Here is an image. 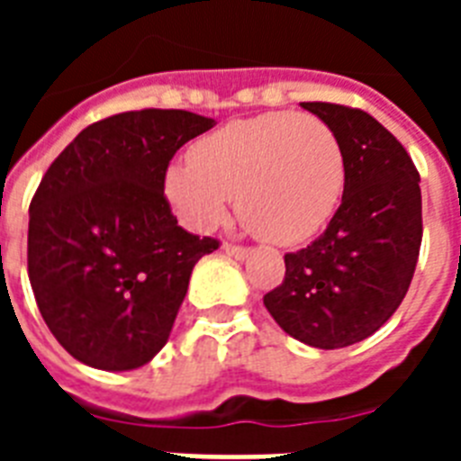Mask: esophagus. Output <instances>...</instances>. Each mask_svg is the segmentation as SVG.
<instances>
[{
	"mask_svg": "<svg viewBox=\"0 0 461 461\" xmlns=\"http://www.w3.org/2000/svg\"><path fill=\"white\" fill-rule=\"evenodd\" d=\"M223 251H226L228 256L238 258V260H242V258H247V256H249V249H247V247H242V244L226 242V244H223Z\"/></svg>",
	"mask_w": 461,
	"mask_h": 461,
	"instance_id": "1",
	"label": "esophagus"
}]
</instances>
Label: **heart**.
I'll return each mask as SVG.
<instances>
[{"label": "heart", "instance_id": "1", "mask_svg": "<svg viewBox=\"0 0 461 461\" xmlns=\"http://www.w3.org/2000/svg\"><path fill=\"white\" fill-rule=\"evenodd\" d=\"M344 185V148L332 126L293 110L230 122L195 142L191 161L166 170V194L189 226L221 223L238 195L244 226L286 247L319 233Z\"/></svg>", "mask_w": 461, "mask_h": 461}]
</instances>
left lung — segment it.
I'll list each match as a JSON object with an SVG mask.
<instances>
[{
	"label": "left lung",
	"mask_w": 461,
	"mask_h": 461,
	"mask_svg": "<svg viewBox=\"0 0 461 461\" xmlns=\"http://www.w3.org/2000/svg\"><path fill=\"white\" fill-rule=\"evenodd\" d=\"M346 157L341 205L321 238L284 256L286 276L263 304L284 332L313 348H344L397 312L422 242L420 175L404 145L369 113L309 101Z\"/></svg>",
	"instance_id": "obj_1"
}]
</instances>
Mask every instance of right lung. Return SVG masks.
<instances>
[{
	"mask_svg": "<svg viewBox=\"0 0 461 461\" xmlns=\"http://www.w3.org/2000/svg\"><path fill=\"white\" fill-rule=\"evenodd\" d=\"M212 126L189 110H129L83 129L43 175L27 272L41 316L76 360L126 372L168 341L191 270L219 240L177 226L166 170Z\"/></svg>",
	"mask_w": 461,
	"mask_h": 461,
	"instance_id": "obj_1",
	"label": "right lung"
}]
</instances>
